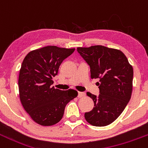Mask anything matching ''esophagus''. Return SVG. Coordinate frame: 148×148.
I'll return each mask as SVG.
<instances>
[{
  "label": "esophagus",
  "mask_w": 148,
  "mask_h": 148,
  "mask_svg": "<svg viewBox=\"0 0 148 148\" xmlns=\"http://www.w3.org/2000/svg\"><path fill=\"white\" fill-rule=\"evenodd\" d=\"M85 96H86V93L84 92H78V96H77L78 98H82Z\"/></svg>",
  "instance_id": "1"
}]
</instances>
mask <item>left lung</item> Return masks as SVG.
<instances>
[{"label": "left lung", "mask_w": 148, "mask_h": 148, "mask_svg": "<svg viewBox=\"0 0 148 148\" xmlns=\"http://www.w3.org/2000/svg\"><path fill=\"white\" fill-rule=\"evenodd\" d=\"M77 51L90 68V78L99 79V97L87 92L94 107L85 113V119L96 127L114 122L122 113L132 92L133 68L119 49L102 45L77 47Z\"/></svg>", "instance_id": "left-lung-1"}]
</instances>
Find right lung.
<instances>
[{
  "mask_svg": "<svg viewBox=\"0 0 148 148\" xmlns=\"http://www.w3.org/2000/svg\"><path fill=\"white\" fill-rule=\"evenodd\" d=\"M74 51L75 48L47 46L29 52L23 60L18 76L20 101L38 124L59 122L67 103L77 96L73 89L61 90L51 86L60 64Z\"/></svg>",
  "mask_w": 148,
  "mask_h": 148,
  "instance_id": "right-lung-1",
  "label": "right lung"
}]
</instances>
